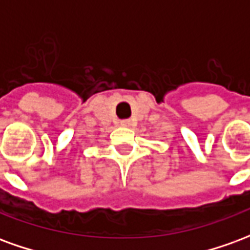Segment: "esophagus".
<instances>
[{
	"label": "esophagus",
	"instance_id": "34e87169",
	"mask_svg": "<svg viewBox=\"0 0 250 250\" xmlns=\"http://www.w3.org/2000/svg\"><path fill=\"white\" fill-rule=\"evenodd\" d=\"M120 125H123V127H130V125H132V122H131L130 119L120 120Z\"/></svg>",
	"mask_w": 250,
	"mask_h": 250
}]
</instances>
